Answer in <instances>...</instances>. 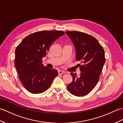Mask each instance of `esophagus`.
I'll return each instance as SVG.
<instances>
[{"label": "esophagus", "instance_id": "34e87169", "mask_svg": "<svg viewBox=\"0 0 123 123\" xmlns=\"http://www.w3.org/2000/svg\"><path fill=\"white\" fill-rule=\"evenodd\" d=\"M58 73H59V74H64L65 71H62V70H59V71H58Z\"/></svg>", "mask_w": 123, "mask_h": 123}]
</instances>
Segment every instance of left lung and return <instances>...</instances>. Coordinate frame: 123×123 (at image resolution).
I'll return each instance as SVG.
<instances>
[{
    "mask_svg": "<svg viewBox=\"0 0 123 123\" xmlns=\"http://www.w3.org/2000/svg\"><path fill=\"white\" fill-rule=\"evenodd\" d=\"M67 35L75 46V59L80 61L79 76L71 72L72 82L67 89L72 95L83 96L95 88L99 80L105 62V51L99 42L92 36L78 31H67Z\"/></svg>",
    "mask_w": 123,
    "mask_h": 123,
    "instance_id": "left-lung-1",
    "label": "left lung"
}]
</instances>
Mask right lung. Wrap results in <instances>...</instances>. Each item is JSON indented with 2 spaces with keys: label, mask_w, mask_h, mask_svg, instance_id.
<instances>
[{
  "label": "right lung",
  "mask_w": 123,
  "mask_h": 123,
  "mask_svg": "<svg viewBox=\"0 0 123 123\" xmlns=\"http://www.w3.org/2000/svg\"><path fill=\"white\" fill-rule=\"evenodd\" d=\"M65 33L62 31H43L25 37L15 49V65L18 77L28 91L37 94L50 87L58 72L42 64L49 47Z\"/></svg>",
  "instance_id": "obj_1"
}]
</instances>
